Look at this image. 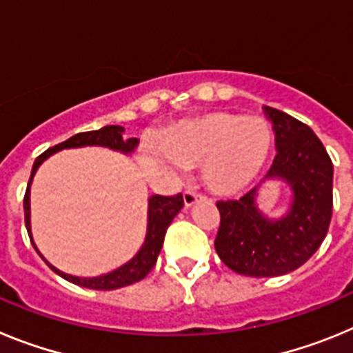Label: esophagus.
<instances>
[{
  "label": "esophagus",
  "mask_w": 353,
  "mask_h": 353,
  "mask_svg": "<svg viewBox=\"0 0 353 353\" xmlns=\"http://www.w3.org/2000/svg\"><path fill=\"white\" fill-rule=\"evenodd\" d=\"M199 198H201V196H199L198 192H194L189 189V191L183 192V205H185V208L192 207V205H194Z\"/></svg>",
  "instance_id": "esophagus-1"
}]
</instances>
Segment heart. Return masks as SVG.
Here are the masks:
<instances>
[{
  "label": "heart",
  "mask_w": 353,
  "mask_h": 353,
  "mask_svg": "<svg viewBox=\"0 0 353 353\" xmlns=\"http://www.w3.org/2000/svg\"><path fill=\"white\" fill-rule=\"evenodd\" d=\"M168 157L182 168H203L208 191L233 196L258 179L272 148L263 118L215 111L171 127L162 136Z\"/></svg>",
  "instance_id": "b5f03b06"
}]
</instances>
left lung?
I'll return each instance as SVG.
<instances>
[{"instance_id": "8db88e82", "label": "left lung", "mask_w": 353, "mask_h": 353, "mask_svg": "<svg viewBox=\"0 0 353 353\" xmlns=\"http://www.w3.org/2000/svg\"><path fill=\"white\" fill-rule=\"evenodd\" d=\"M272 123L277 155L269 173L240 199L219 201L215 251L233 272L249 277L283 276L299 269L323 242L332 217V162L310 127L279 109L263 108ZM292 191L289 210L269 218L257 207L265 181Z\"/></svg>"}]
</instances>
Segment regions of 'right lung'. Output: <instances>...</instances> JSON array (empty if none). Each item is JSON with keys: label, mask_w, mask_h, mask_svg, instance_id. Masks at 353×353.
<instances>
[{"label": "right lung", "mask_w": 353, "mask_h": 353, "mask_svg": "<svg viewBox=\"0 0 353 353\" xmlns=\"http://www.w3.org/2000/svg\"><path fill=\"white\" fill-rule=\"evenodd\" d=\"M123 132L125 129L120 125H105L99 130H90V132H79L76 136L68 138L67 141L60 143V145L52 146V148L46 150L40 157H37L35 164H33V170H31L30 182H28L26 194H24V221H26V230L28 235H30L31 244L37 249L35 242H33V236H31V210H30V189L31 182H33V176H35L37 170L40 168L46 159L51 157L52 154L60 152V150L67 148H83V146H104V148L114 150V152H120L123 155H130L134 150L138 148L139 139L130 138L123 139ZM183 207V198L182 194L176 196H159L154 194L148 198V224H146V235L145 242L141 244L139 251L130 258L127 263H123L118 269L111 270L108 274H102V276L95 277H77L70 276V274H65L61 270H58L54 265L49 263L46 258L43 261L54 270L56 274L67 281L74 283L77 286H83V288H92V290H117L123 288V286H129L132 283L141 281L143 277L154 269L155 261H157L159 252L162 249V242H164V235H166L168 226L171 224V221L174 219V215L179 214L180 208Z\"/></svg>", "instance_id": "obj_1"}]
</instances>
